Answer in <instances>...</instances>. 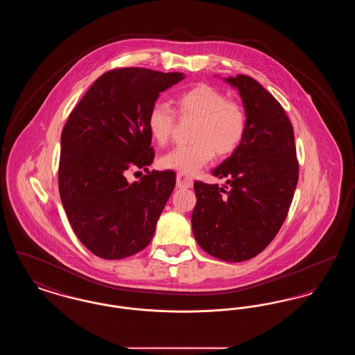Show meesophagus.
<instances>
[{"label":"esophagus","mask_w":355,"mask_h":355,"mask_svg":"<svg viewBox=\"0 0 355 355\" xmlns=\"http://www.w3.org/2000/svg\"><path fill=\"white\" fill-rule=\"evenodd\" d=\"M193 178L190 175H187L185 173H178L177 174V186L181 189H187L193 186Z\"/></svg>","instance_id":"obj_1"}]
</instances>
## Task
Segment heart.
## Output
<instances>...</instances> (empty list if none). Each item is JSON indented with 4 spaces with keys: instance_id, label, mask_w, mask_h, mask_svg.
<instances>
[{
    "instance_id": "b5f03b06",
    "label": "heart",
    "mask_w": 355,
    "mask_h": 355,
    "mask_svg": "<svg viewBox=\"0 0 355 355\" xmlns=\"http://www.w3.org/2000/svg\"><path fill=\"white\" fill-rule=\"evenodd\" d=\"M181 119H197L193 144L178 145L165 153L159 164L166 169L191 174L207 165L214 155L220 158L236 153L248 133L246 109L210 85L193 86L175 98ZM177 116L166 102L155 101L148 113V129L153 139L165 145L173 135Z\"/></svg>"
}]
</instances>
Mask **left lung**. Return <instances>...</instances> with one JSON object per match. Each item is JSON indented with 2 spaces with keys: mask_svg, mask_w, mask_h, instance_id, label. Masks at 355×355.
Returning a JSON list of instances; mask_svg holds the SVG:
<instances>
[{
  "mask_svg": "<svg viewBox=\"0 0 355 355\" xmlns=\"http://www.w3.org/2000/svg\"><path fill=\"white\" fill-rule=\"evenodd\" d=\"M226 81L238 89L248 113L239 149L211 174L229 186L194 182L196 241L220 261H248L266 249L286 220L298 182L294 130L284 107L249 76Z\"/></svg>",
  "mask_w": 355,
  "mask_h": 355,
  "instance_id": "8db88e82",
  "label": "left lung"
}]
</instances>
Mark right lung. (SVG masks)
<instances>
[{
  "label": "right lung",
  "mask_w": 355,
  "mask_h": 355,
  "mask_svg": "<svg viewBox=\"0 0 355 355\" xmlns=\"http://www.w3.org/2000/svg\"><path fill=\"white\" fill-rule=\"evenodd\" d=\"M182 73L119 68L103 73L71 110L61 135L58 190L69 222L92 253L122 259L145 249L175 186V173L129 169L154 159L148 113Z\"/></svg>",
  "instance_id": "1"
}]
</instances>
